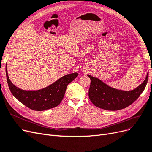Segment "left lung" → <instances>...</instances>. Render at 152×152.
Here are the masks:
<instances>
[{
    "label": "left lung",
    "mask_w": 152,
    "mask_h": 152,
    "mask_svg": "<svg viewBox=\"0 0 152 152\" xmlns=\"http://www.w3.org/2000/svg\"><path fill=\"white\" fill-rule=\"evenodd\" d=\"M91 83L88 96L96 107L107 110H118L128 107L137 100L145 90L148 74L145 81L133 90L123 91L113 88L96 77L88 75Z\"/></svg>",
    "instance_id": "obj_1"
}]
</instances>
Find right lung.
Listing matches in <instances>:
<instances>
[{"instance_id":"right-lung-1","label":"right lung","mask_w":152,"mask_h":152,"mask_svg":"<svg viewBox=\"0 0 152 152\" xmlns=\"http://www.w3.org/2000/svg\"><path fill=\"white\" fill-rule=\"evenodd\" d=\"M6 72L9 90L13 96L28 108L37 111L48 110L59 105L64 96L67 85L78 76L77 72L72 73L62 76L45 88L26 91L12 84L8 76L7 65Z\"/></svg>"}]
</instances>
